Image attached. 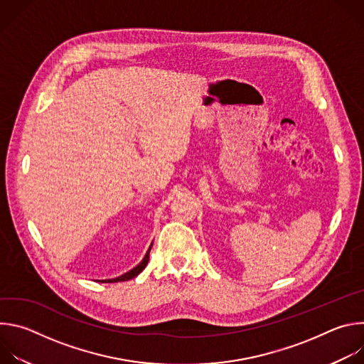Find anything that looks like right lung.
<instances>
[{"label":"right lung","instance_id":"1","mask_svg":"<svg viewBox=\"0 0 364 364\" xmlns=\"http://www.w3.org/2000/svg\"><path fill=\"white\" fill-rule=\"evenodd\" d=\"M151 247H152V243H151L149 249L146 250V253H145V256H144L142 261H141L135 268H132L129 272H127V274H124V275H121V277H118V278H114V279H105V282H121V281H128V279L135 278L138 274H141V272L144 271V268L146 267V264H148V259H149V250H151ZM102 282H103V281H102Z\"/></svg>","mask_w":364,"mask_h":364}]
</instances>
